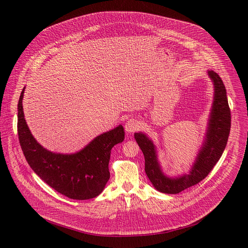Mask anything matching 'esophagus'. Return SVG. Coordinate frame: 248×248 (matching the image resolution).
Instances as JSON below:
<instances>
[{
  "instance_id": "obj_1",
  "label": "esophagus",
  "mask_w": 248,
  "mask_h": 248,
  "mask_svg": "<svg viewBox=\"0 0 248 248\" xmlns=\"http://www.w3.org/2000/svg\"><path fill=\"white\" fill-rule=\"evenodd\" d=\"M124 128H125V131L128 132V133H131V132H134L135 130H137L139 128V122L136 120V119H129L125 124H124Z\"/></svg>"
}]
</instances>
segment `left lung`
<instances>
[{
	"label": "left lung",
	"mask_w": 248,
	"mask_h": 248,
	"mask_svg": "<svg viewBox=\"0 0 248 248\" xmlns=\"http://www.w3.org/2000/svg\"><path fill=\"white\" fill-rule=\"evenodd\" d=\"M208 76L214 84V101L205 139L189 173L174 178L166 175L159 164L156 146L152 140L143 132L134 133L136 142L144 155L145 172L153 186L160 192L176 194L200 183L220 160L226 148L231 130V110L227 91L218 74L208 70Z\"/></svg>",
	"instance_id": "8db88e82"
}]
</instances>
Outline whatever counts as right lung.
I'll list each match as a JSON object with an SVG mask.
<instances>
[{"label": "right lung", "instance_id": "obj_1", "mask_svg": "<svg viewBox=\"0 0 248 248\" xmlns=\"http://www.w3.org/2000/svg\"><path fill=\"white\" fill-rule=\"evenodd\" d=\"M24 89L17 105V133L28 165L48 186L70 199L98 196L110 179L111 150L124 139L123 125L98 135L75 154L51 152L37 142L27 126L22 107Z\"/></svg>", "mask_w": 248, "mask_h": 248}]
</instances>
